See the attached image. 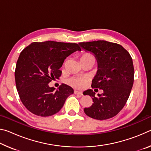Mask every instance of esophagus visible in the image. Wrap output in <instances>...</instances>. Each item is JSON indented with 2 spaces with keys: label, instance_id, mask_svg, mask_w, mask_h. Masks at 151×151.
Returning <instances> with one entry per match:
<instances>
[{
  "label": "esophagus",
  "instance_id": "esophagus-1",
  "mask_svg": "<svg viewBox=\"0 0 151 151\" xmlns=\"http://www.w3.org/2000/svg\"><path fill=\"white\" fill-rule=\"evenodd\" d=\"M74 93H75V94H76V95H79V96L83 95V93H82V92H81V91H74Z\"/></svg>",
  "mask_w": 151,
  "mask_h": 151
}]
</instances>
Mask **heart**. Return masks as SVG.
<instances>
[{
    "mask_svg": "<svg viewBox=\"0 0 151 151\" xmlns=\"http://www.w3.org/2000/svg\"><path fill=\"white\" fill-rule=\"evenodd\" d=\"M81 60H92L95 63L96 58L91 52H85L81 57ZM87 82V78L79 77V76H74V77L70 78L67 81L68 85L78 89H82L85 87Z\"/></svg>",
    "mask_w": 151,
    "mask_h": 151,
    "instance_id": "heart-1",
    "label": "heart"
}]
</instances>
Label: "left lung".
I'll return each instance as SVG.
<instances>
[{
  "label": "left lung",
  "mask_w": 151,
  "mask_h": 151,
  "mask_svg": "<svg viewBox=\"0 0 151 151\" xmlns=\"http://www.w3.org/2000/svg\"><path fill=\"white\" fill-rule=\"evenodd\" d=\"M79 45L95 56L98 70L91 86L103 91L98 96H94L92 89L85 92L91 96L93 103L84 111L96 120L111 119L122 109L131 93L134 74L132 58L126 49L116 43L97 40Z\"/></svg>",
  "instance_id": "1"
}]
</instances>
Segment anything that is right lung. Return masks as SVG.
Instances as JSON below:
<instances>
[{
    "instance_id": "1",
    "label": "right lung",
    "mask_w": 151,
    "mask_h": 151,
    "mask_svg": "<svg viewBox=\"0 0 151 151\" xmlns=\"http://www.w3.org/2000/svg\"><path fill=\"white\" fill-rule=\"evenodd\" d=\"M81 50L76 43L56 41L35 42L19 55L14 76L20 101L32 114L40 116L53 115L62 109L73 89L62 84L58 90L48 83L61 76L66 58Z\"/></svg>"
}]
</instances>
